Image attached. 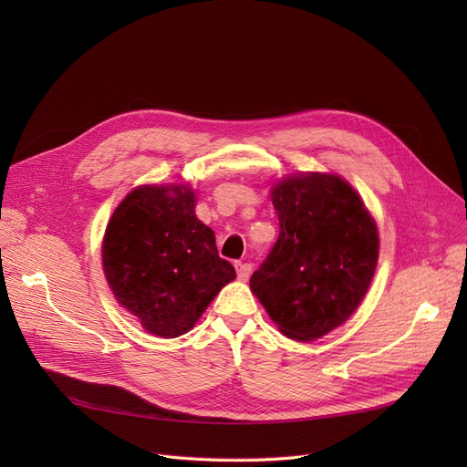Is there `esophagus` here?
<instances>
[{
    "instance_id": "1",
    "label": "esophagus",
    "mask_w": 467,
    "mask_h": 467,
    "mask_svg": "<svg viewBox=\"0 0 467 467\" xmlns=\"http://www.w3.org/2000/svg\"><path fill=\"white\" fill-rule=\"evenodd\" d=\"M235 271H237V278L242 280V282H245L251 276V265L249 263H237L235 265Z\"/></svg>"
}]
</instances>
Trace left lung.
Returning a JSON list of instances; mask_svg holds the SVG:
<instances>
[{"mask_svg":"<svg viewBox=\"0 0 467 467\" xmlns=\"http://www.w3.org/2000/svg\"><path fill=\"white\" fill-rule=\"evenodd\" d=\"M271 201L278 239L249 288L282 335L316 341L341 327L368 292L378 225L350 182L331 171L282 177Z\"/></svg>","mask_w":467,"mask_h":467,"instance_id":"obj_1","label":"left lung"}]
</instances>
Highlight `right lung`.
<instances>
[{
	"instance_id": "obj_1",
	"label": "right lung",
	"mask_w": 467,
	"mask_h": 467,
	"mask_svg": "<svg viewBox=\"0 0 467 467\" xmlns=\"http://www.w3.org/2000/svg\"><path fill=\"white\" fill-rule=\"evenodd\" d=\"M194 208L196 192L187 182L140 185L112 212L103 235L101 263L112 296L155 337L191 331L235 278Z\"/></svg>"
}]
</instances>
